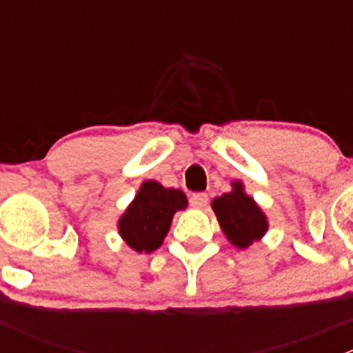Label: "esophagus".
Here are the masks:
<instances>
[{"label": "esophagus", "mask_w": 353, "mask_h": 353, "mask_svg": "<svg viewBox=\"0 0 353 353\" xmlns=\"http://www.w3.org/2000/svg\"><path fill=\"white\" fill-rule=\"evenodd\" d=\"M190 203L193 208H205L206 203H208V194L206 193H194L191 194Z\"/></svg>", "instance_id": "obj_1"}]
</instances>
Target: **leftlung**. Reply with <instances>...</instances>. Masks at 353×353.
<instances>
[{"label": "left lung", "instance_id": "left-lung-1", "mask_svg": "<svg viewBox=\"0 0 353 353\" xmlns=\"http://www.w3.org/2000/svg\"><path fill=\"white\" fill-rule=\"evenodd\" d=\"M232 191L212 201L223 236L237 249H248L268 232V219L261 206L244 191L241 181H232Z\"/></svg>", "mask_w": 353, "mask_h": 353}]
</instances>
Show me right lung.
Returning <instances> with one entry per match:
<instances>
[{
	"label": "right lung",
	"instance_id": "1",
	"mask_svg": "<svg viewBox=\"0 0 353 353\" xmlns=\"http://www.w3.org/2000/svg\"><path fill=\"white\" fill-rule=\"evenodd\" d=\"M186 208L188 198L183 191L145 181L117 220L121 239L137 252L155 251L165 239L176 212Z\"/></svg>",
	"mask_w": 353,
	"mask_h": 353
}]
</instances>
